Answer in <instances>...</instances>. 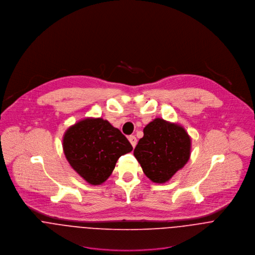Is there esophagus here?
<instances>
[{
    "label": "esophagus",
    "instance_id": "esophagus-1",
    "mask_svg": "<svg viewBox=\"0 0 255 255\" xmlns=\"http://www.w3.org/2000/svg\"><path fill=\"white\" fill-rule=\"evenodd\" d=\"M128 140H129L130 144H131L132 147L134 148L135 145H136V143H137V139H136V137H135L134 135H130V136H128Z\"/></svg>",
    "mask_w": 255,
    "mask_h": 255
}]
</instances>
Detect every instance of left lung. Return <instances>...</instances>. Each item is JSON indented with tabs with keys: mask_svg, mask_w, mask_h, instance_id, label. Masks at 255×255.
<instances>
[{
	"mask_svg": "<svg viewBox=\"0 0 255 255\" xmlns=\"http://www.w3.org/2000/svg\"><path fill=\"white\" fill-rule=\"evenodd\" d=\"M190 151L191 138L183 127L156 118L143 128L133 155L151 182L165 183L184 167Z\"/></svg>",
	"mask_w": 255,
	"mask_h": 255,
	"instance_id": "obj_1",
	"label": "left lung"
}]
</instances>
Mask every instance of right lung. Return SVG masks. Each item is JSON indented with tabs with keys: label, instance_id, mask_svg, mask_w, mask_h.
<instances>
[{
	"label": "right lung",
	"instance_id": "1",
	"mask_svg": "<svg viewBox=\"0 0 255 255\" xmlns=\"http://www.w3.org/2000/svg\"><path fill=\"white\" fill-rule=\"evenodd\" d=\"M65 156L73 170L92 185L108 180L118 159L132 150L120 129L102 118H86L63 136Z\"/></svg>",
	"mask_w": 255,
	"mask_h": 255
}]
</instances>
